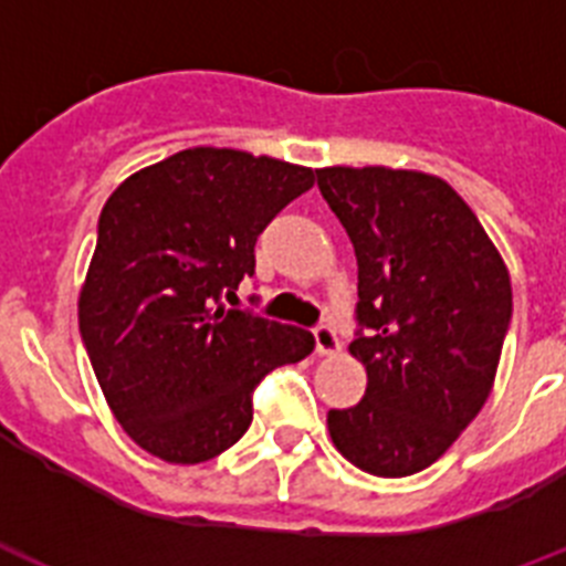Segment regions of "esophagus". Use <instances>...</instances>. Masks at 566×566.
Wrapping results in <instances>:
<instances>
[{
  "label": "esophagus",
  "instance_id": "obj_1",
  "mask_svg": "<svg viewBox=\"0 0 566 566\" xmlns=\"http://www.w3.org/2000/svg\"><path fill=\"white\" fill-rule=\"evenodd\" d=\"M313 339H316V354L319 356H336L339 354V336L331 325H319L313 331Z\"/></svg>",
  "mask_w": 566,
  "mask_h": 566
}]
</instances>
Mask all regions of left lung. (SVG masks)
<instances>
[{
	"label": "left lung",
	"instance_id": "1",
	"mask_svg": "<svg viewBox=\"0 0 566 566\" xmlns=\"http://www.w3.org/2000/svg\"><path fill=\"white\" fill-rule=\"evenodd\" d=\"M319 189L356 253L348 345L365 397L327 411L336 452L377 478L431 467L495 386L512 316L497 247L443 178L391 166H325Z\"/></svg>",
	"mask_w": 566,
	"mask_h": 566
}]
</instances>
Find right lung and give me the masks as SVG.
Listing matches in <instances>:
<instances>
[{
	"mask_svg": "<svg viewBox=\"0 0 566 566\" xmlns=\"http://www.w3.org/2000/svg\"><path fill=\"white\" fill-rule=\"evenodd\" d=\"M311 166L192 146L108 195L77 316L103 397L151 458L192 467L239 443L253 388L313 336L221 298L255 270L261 230L313 187Z\"/></svg>",
	"mask_w": 566,
	"mask_h": 566,
	"instance_id": "right-lung-1",
	"label": "right lung"
}]
</instances>
